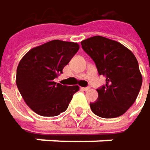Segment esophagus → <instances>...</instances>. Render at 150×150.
<instances>
[{
	"instance_id": "esophagus-1",
	"label": "esophagus",
	"mask_w": 150,
	"mask_h": 150,
	"mask_svg": "<svg viewBox=\"0 0 150 150\" xmlns=\"http://www.w3.org/2000/svg\"><path fill=\"white\" fill-rule=\"evenodd\" d=\"M89 87H85V88H81V89L82 90H84V91H88V90H89Z\"/></svg>"
}]
</instances>
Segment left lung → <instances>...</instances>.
<instances>
[{"mask_svg": "<svg viewBox=\"0 0 150 150\" xmlns=\"http://www.w3.org/2000/svg\"><path fill=\"white\" fill-rule=\"evenodd\" d=\"M81 45L105 78V85L96 89L97 100L90 103L92 112L102 118L122 115L135 102L142 84L136 57L121 43L100 35L83 40Z\"/></svg>", "mask_w": 150, "mask_h": 150, "instance_id": "obj_1", "label": "left lung"}]
</instances>
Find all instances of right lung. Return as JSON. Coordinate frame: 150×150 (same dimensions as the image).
Segmentation results:
<instances>
[{"instance_id": "1", "label": "right lung", "mask_w": 150, "mask_h": 150, "mask_svg": "<svg viewBox=\"0 0 150 150\" xmlns=\"http://www.w3.org/2000/svg\"><path fill=\"white\" fill-rule=\"evenodd\" d=\"M77 43L53 40L29 50L18 65L16 83L26 104L42 116H56L68 108L79 86L56 83L79 51Z\"/></svg>"}]
</instances>
